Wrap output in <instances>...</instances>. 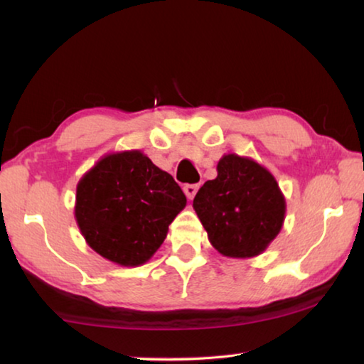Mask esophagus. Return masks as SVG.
<instances>
[{"instance_id": "esophagus-1", "label": "esophagus", "mask_w": 364, "mask_h": 364, "mask_svg": "<svg viewBox=\"0 0 364 364\" xmlns=\"http://www.w3.org/2000/svg\"><path fill=\"white\" fill-rule=\"evenodd\" d=\"M197 189H199V184H186V186L183 188L184 194H186L188 199H193V197H194L196 193H197Z\"/></svg>"}]
</instances>
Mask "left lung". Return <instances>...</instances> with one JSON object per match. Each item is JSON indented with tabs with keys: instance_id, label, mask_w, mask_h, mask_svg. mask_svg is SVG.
<instances>
[{
	"instance_id": "left-lung-1",
	"label": "left lung",
	"mask_w": 364,
	"mask_h": 364,
	"mask_svg": "<svg viewBox=\"0 0 364 364\" xmlns=\"http://www.w3.org/2000/svg\"><path fill=\"white\" fill-rule=\"evenodd\" d=\"M217 171V178L205 181L193 202L208 241L230 258L263 254L286 217L278 181L254 159L237 154H225Z\"/></svg>"
}]
</instances>
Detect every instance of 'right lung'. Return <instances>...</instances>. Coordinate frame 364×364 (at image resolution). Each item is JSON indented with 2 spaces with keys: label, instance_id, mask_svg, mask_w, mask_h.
<instances>
[{
  "label": "right lung",
  "instance_id": "1",
  "mask_svg": "<svg viewBox=\"0 0 364 364\" xmlns=\"http://www.w3.org/2000/svg\"><path fill=\"white\" fill-rule=\"evenodd\" d=\"M184 207L173 176L138 149L107 154L77 184L80 232L96 254L120 267L149 260Z\"/></svg>",
  "mask_w": 364,
  "mask_h": 364
}]
</instances>
